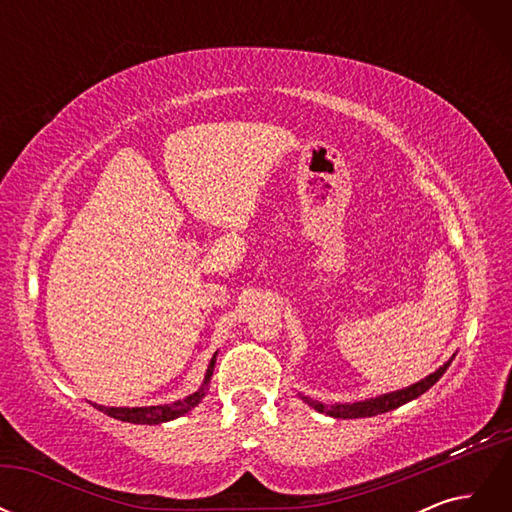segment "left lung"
<instances>
[{"label": "left lung", "mask_w": 512, "mask_h": 512, "mask_svg": "<svg viewBox=\"0 0 512 512\" xmlns=\"http://www.w3.org/2000/svg\"><path fill=\"white\" fill-rule=\"evenodd\" d=\"M453 359H455V354L440 369H436V371H433V374H429L425 380H418L416 384L406 386V389L386 393V395H378V397H371V399H365V401H354V404H333V406H327V404H322V401H316V399L305 397V395H301V399L305 401L307 406H312L314 410L327 414V416H333V418H365V416L384 414V412H389V410H395L399 406L408 404V401L421 397L425 391H429L431 386L444 376V371L448 369V365H451Z\"/></svg>", "instance_id": "left-lung-1"}]
</instances>
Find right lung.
Returning <instances> with one entry per match:
<instances>
[{"label":"right lung","instance_id":"right-lung-1","mask_svg":"<svg viewBox=\"0 0 512 512\" xmlns=\"http://www.w3.org/2000/svg\"><path fill=\"white\" fill-rule=\"evenodd\" d=\"M215 356H218V352L213 354V359L207 367V374H205V380L203 384H200V389L192 395H188L185 399H179V401H173V404H164V406H143V408H106V406H98L94 404V408H98L100 412L108 414L117 418V421H123V423H134V425H160V423H168V421H175V418L183 416L185 412H190L192 408H196L200 401H203V397L207 395L209 391V382H211V376H213V367H215Z\"/></svg>","mask_w":512,"mask_h":512}]
</instances>
